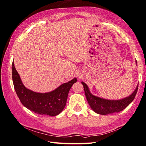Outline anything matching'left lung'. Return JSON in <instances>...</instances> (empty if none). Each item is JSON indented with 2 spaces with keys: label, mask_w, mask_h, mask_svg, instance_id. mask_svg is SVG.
<instances>
[{
  "label": "left lung",
  "mask_w": 146,
  "mask_h": 146,
  "mask_svg": "<svg viewBox=\"0 0 146 146\" xmlns=\"http://www.w3.org/2000/svg\"><path fill=\"white\" fill-rule=\"evenodd\" d=\"M137 63V62H136ZM87 101L93 111L102 115L118 113L129 106L135 98L138 91V85L132 93L126 98L119 100H108L92 95L86 84L82 82Z\"/></svg>",
  "instance_id": "obj_1"
}]
</instances>
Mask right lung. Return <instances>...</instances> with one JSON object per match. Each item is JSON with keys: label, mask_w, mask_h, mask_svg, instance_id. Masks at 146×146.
<instances>
[{"label": "right lung", "mask_w": 146, "mask_h": 146, "mask_svg": "<svg viewBox=\"0 0 146 146\" xmlns=\"http://www.w3.org/2000/svg\"><path fill=\"white\" fill-rule=\"evenodd\" d=\"M12 78L16 94L24 107L35 113L50 116L58 115L63 111L70 88L77 80L74 78L48 92H34L24 85L14 62L12 64Z\"/></svg>", "instance_id": "right-lung-1"}]
</instances>
